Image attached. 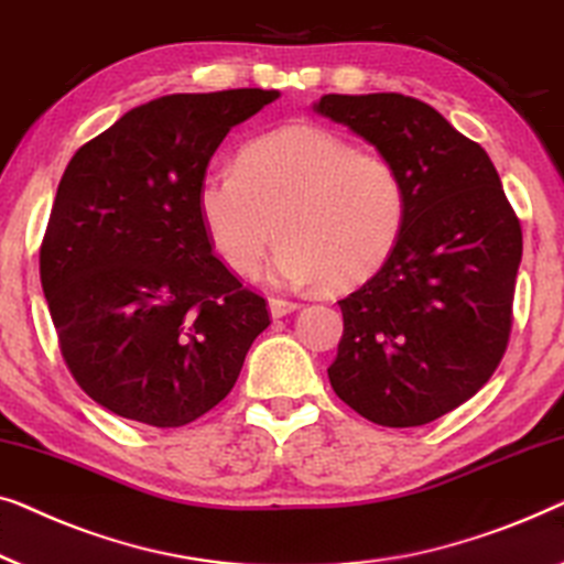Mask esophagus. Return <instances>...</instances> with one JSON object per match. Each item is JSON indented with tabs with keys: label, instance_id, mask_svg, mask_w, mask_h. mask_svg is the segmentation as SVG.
Here are the masks:
<instances>
[{
	"label": "esophagus",
	"instance_id": "34e87169",
	"mask_svg": "<svg viewBox=\"0 0 564 564\" xmlns=\"http://www.w3.org/2000/svg\"><path fill=\"white\" fill-rule=\"evenodd\" d=\"M268 308H271L273 319H279V316L296 312L299 304H296V301H289V299H281V296H271V299H268Z\"/></svg>",
	"mask_w": 564,
	"mask_h": 564
}]
</instances>
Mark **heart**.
I'll return each mask as SVG.
<instances>
[{"label":"heart","mask_w":564,"mask_h":564,"mask_svg":"<svg viewBox=\"0 0 564 564\" xmlns=\"http://www.w3.org/2000/svg\"><path fill=\"white\" fill-rule=\"evenodd\" d=\"M196 214L212 250L237 275L256 273L275 235L279 281L352 289L391 258L406 221V186L380 153L314 124L250 140L235 171L206 173Z\"/></svg>","instance_id":"heart-1"}]
</instances>
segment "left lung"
<instances>
[{"label":"left lung","instance_id":"obj_1","mask_svg":"<svg viewBox=\"0 0 564 564\" xmlns=\"http://www.w3.org/2000/svg\"><path fill=\"white\" fill-rule=\"evenodd\" d=\"M314 109L399 169L406 221L383 268L339 301L329 383L380 426H422L473 399L513 322L521 225L496 165L437 109L403 94H324Z\"/></svg>","mask_w":564,"mask_h":564}]
</instances>
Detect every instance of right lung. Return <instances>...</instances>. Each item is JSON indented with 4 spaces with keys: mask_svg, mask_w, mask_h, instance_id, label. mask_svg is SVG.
I'll list each match as a JSON object with an SVG mask.
<instances>
[{
    "mask_svg": "<svg viewBox=\"0 0 564 564\" xmlns=\"http://www.w3.org/2000/svg\"><path fill=\"white\" fill-rule=\"evenodd\" d=\"M279 91L171 94L76 150L41 245L61 355L99 406L184 426L232 391L265 299L214 256L196 186L235 124Z\"/></svg>",
    "mask_w": 564,
    "mask_h": 564,
    "instance_id": "right-lung-1",
    "label": "right lung"
}]
</instances>
